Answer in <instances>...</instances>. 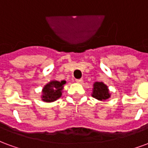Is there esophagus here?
I'll use <instances>...</instances> for the list:
<instances>
[{"label":"esophagus","mask_w":148,"mask_h":148,"mask_svg":"<svg viewBox=\"0 0 148 148\" xmlns=\"http://www.w3.org/2000/svg\"><path fill=\"white\" fill-rule=\"evenodd\" d=\"M83 80L82 79H76V82L77 83H82Z\"/></svg>","instance_id":"obj_1"}]
</instances>
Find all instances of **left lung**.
<instances>
[{
    "label": "left lung",
    "mask_w": 148,
    "mask_h": 148,
    "mask_svg": "<svg viewBox=\"0 0 148 148\" xmlns=\"http://www.w3.org/2000/svg\"><path fill=\"white\" fill-rule=\"evenodd\" d=\"M92 97L99 101H106L110 97L108 86L102 82H96L93 84Z\"/></svg>",
    "instance_id": "1"
}]
</instances>
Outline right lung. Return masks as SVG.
Masks as SVG:
<instances>
[{
  "instance_id": "add662e5",
  "label": "right lung",
  "mask_w": 148,
  "mask_h": 148,
  "mask_svg": "<svg viewBox=\"0 0 148 148\" xmlns=\"http://www.w3.org/2000/svg\"><path fill=\"white\" fill-rule=\"evenodd\" d=\"M66 81H51L42 89V100L45 102H52L62 96V91Z\"/></svg>"
}]
</instances>
